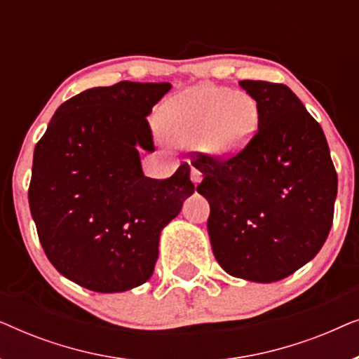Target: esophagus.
<instances>
[{"label":"esophagus","mask_w":359,"mask_h":359,"mask_svg":"<svg viewBox=\"0 0 359 359\" xmlns=\"http://www.w3.org/2000/svg\"><path fill=\"white\" fill-rule=\"evenodd\" d=\"M191 181H193L194 184H199L201 181H203V173H201L196 166H191Z\"/></svg>","instance_id":"1"}]
</instances>
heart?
Here are the masks:
<instances>
[{"label": "heart", "instance_id": "b5f03b06", "mask_svg": "<svg viewBox=\"0 0 359 359\" xmlns=\"http://www.w3.org/2000/svg\"><path fill=\"white\" fill-rule=\"evenodd\" d=\"M257 101L247 93L203 85L161 102L155 114L160 135L171 145L198 144L212 158L227 160L242 154L258 130Z\"/></svg>", "mask_w": 359, "mask_h": 359}]
</instances>
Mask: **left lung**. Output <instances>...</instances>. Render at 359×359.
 Wrapping results in <instances>:
<instances>
[{
    "label": "left lung",
    "instance_id": "8db88e82",
    "mask_svg": "<svg viewBox=\"0 0 359 359\" xmlns=\"http://www.w3.org/2000/svg\"><path fill=\"white\" fill-rule=\"evenodd\" d=\"M258 132L229 160L203 156L214 257L230 276L274 283L311 262L333 222L338 178L318 122L286 85L243 80Z\"/></svg>",
    "mask_w": 359,
    "mask_h": 359
}]
</instances>
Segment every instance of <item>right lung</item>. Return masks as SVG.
Wrapping results in <instances>:
<instances>
[{"label": "right lung", "instance_id": "right-lung-1", "mask_svg": "<svg viewBox=\"0 0 359 359\" xmlns=\"http://www.w3.org/2000/svg\"><path fill=\"white\" fill-rule=\"evenodd\" d=\"M170 83L119 81L63 102L34 150L29 208L48 262L95 292L149 281L160 233L194 193L189 166L147 178L154 151L147 116Z\"/></svg>", "mask_w": 359, "mask_h": 359}]
</instances>
